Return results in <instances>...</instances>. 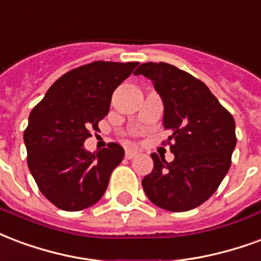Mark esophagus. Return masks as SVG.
Here are the masks:
<instances>
[{
    "label": "esophagus",
    "mask_w": 261,
    "mask_h": 261,
    "mask_svg": "<svg viewBox=\"0 0 261 261\" xmlns=\"http://www.w3.org/2000/svg\"><path fill=\"white\" fill-rule=\"evenodd\" d=\"M138 155V151H135V150H126L125 151V159H133V157H136Z\"/></svg>",
    "instance_id": "esophagus-1"
}]
</instances>
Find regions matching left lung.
I'll use <instances>...</instances> for the list:
<instances>
[{
    "label": "left lung",
    "mask_w": 261,
    "mask_h": 261,
    "mask_svg": "<svg viewBox=\"0 0 261 261\" xmlns=\"http://www.w3.org/2000/svg\"><path fill=\"white\" fill-rule=\"evenodd\" d=\"M153 82L164 104V129L174 161L151 154L154 167L142 180L144 193L164 210L188 211L210 197L231 167L235 121L208 87L176 66L146 62L135 70Z\"/></svg>",
    "instance_id": "8db88e82"
}]
</instances>
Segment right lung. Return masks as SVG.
<instances>
[{"label": "right lung", "mask_w": 261, "mask_h": 261, "mask_svg": "<svg viewBox=\"0 0 261 261\" xmlns=\"http://www.w3.org/2000/svg\"><path fill=\"white\" fill-rule=\"evenodd\" d=\"M139 62L96 61L61 76L32 110L23 140L28 165L40 192L61 210L96 204L125 151L110 143L89 153L85 140L110 111L114 90Z\"/></svg>", "instance_id": "obj_1"}]
</instances>
